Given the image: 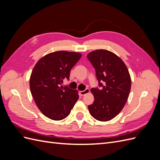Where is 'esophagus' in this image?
<instances>
[{"instance_id":"obj_1","label":"esophagus","mask_w":160,"mask_h":160,"mask_svg":"<svg viewBox=\"0 0 160 160\" xmlns=\"http://www.w3.org/2000/svg\"><path fill=\"white\" fill-rule=\"evenodd\" d=\"M90 92V90L89 89H86L85 90H84V91H80V95H81V96H84V95H85L86 94H88V93H89Z\"/></svg>"}]
</instances>
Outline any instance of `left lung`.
Returning a JSON list of instances; mask_svg holds the SVG:
<instances>
[{
    "instance_id": "obj_1",
    "label": "left lung",
    "mask_w": 160,
    "mask_h": 160,
    "mask_svg": "<svg viewBox=\"0 0 160 160\" xmlns=\"http://www.w3.org/2000/svg\"><path fill=\"white\" fill-rule=\"evenodd\" d=\"M95 69L100 89L92 88L93 103L88 106L92 117L108 122L117 116L126 103L132 86L124 62L113 52L98 49L87 56Z\"/></svg>"
}]
</instances>
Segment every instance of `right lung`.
Here are the masks:
<instances>
[{"instance_id":"add662e5","label":"right lung","mask_w":160,"mask_h":160,"mask_svg":"<svg viewBox=\"0 0 160 160\" xmlns=\"http://www.w3.org/2000/svg\"><path fill=\"white\" fill-rule=\"evenodd\" d=\"M77 52L55 51L42 57L34 67L30 89L37 107L43 115L59 121L68 116L79 99L77 90L61 83L69 80L70 71L81 59Z\"/></svg>"}]
</instances>
